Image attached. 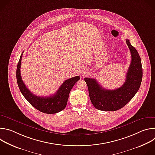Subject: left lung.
Instances as JSON below:
<instances>
[{"instance_id":"obj_1","label":"left lung","mask_w":155,"mask_h":155,"mask_svg":"<svg viewBox=\"0 0 155 155\" xmlns=\"http://www.w3.org/2000/svg\"><path fill=\"white\" fill-rule=\"evenodd\" d=\"M131 54V62L128 68L126 80L118 89L110 90L102 87L96 80L84 78L90 100L99 110L116 111L126 105L138 91L142 80V67L140 57L136 49L126 40Z\"/></svg>"}]
</instances>
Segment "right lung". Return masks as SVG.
<instances>
[{
	"label": "right lung",
	"instance_id": "1",
	"mask_svg": "<svg viewBox=\"0 0 155 155\" xmlns=\"http://www.w3.org/2000/svg\"><path fill=\"white\" fill-rule=\"evenodd\" d=\"M23 53L20 56L16 69L17 83L22 94L34 107L41 112L53 114L62 111L67 105L71 90L80 77L76 76L66 80L54 95L48 97L37 96L28 89L21 78L20 68Z\"/></svg>",
	"mask_w": 155,
	"mask_h": 155
}]
</instances>
